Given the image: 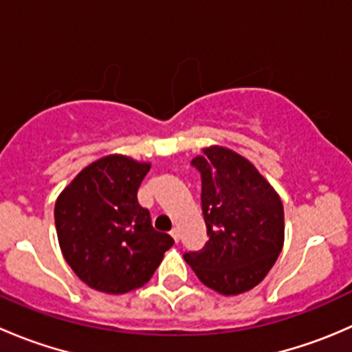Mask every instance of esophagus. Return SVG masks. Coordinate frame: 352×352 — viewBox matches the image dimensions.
I'll return each instance as SVG.
<instances>
[{
  "label": "esophagus",
  "instance_id": "34e87169",
  "mask_svg": "<svg viewBox=\"0 0 352 352\" xmlns=\"http://www.w3.org/2000/svg\"><path fill=\"white\" fill-rule=\"evenodd\" d=\"M170 235H172V239L175 240V242H179V240H180V230L179 228H173L172 232H170Z\"/></svg>",
  "mask_w": 352,
  "mask_h": 352
}]
</instances>
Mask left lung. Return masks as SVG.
Masks as SVG:
<instances>
[{
    "label": "left lung",
    "mask_w": 352,
    "mask_h": 352,
    "mask_svg": "<svg viewBox=\"0 0 352 352\" xmlns=\"http://www.w3.org/2000/svg\"><path fill=\"white\" fill-rule=\"evenodd\" d=\"M192 160L201 173V204L209 240L184 254L199 281L232 296L267 276L285 243L278 192L242 155L209 146Z\"/></svg>",
    "instance_id": "1"
}]
</instances>
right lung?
<instances>
[{"instance_id": "right-lung-1", "label": "right lung", "mask_w": 352, "mask_h": 352, "mask_svg": "<svg viewBox=\"0 0 352 352\" xmlns=\"http://www.w3.org/2000/svg\"><path fill=\"white\" fill-rule=\"evenodd\" d=\"M150 166L124 155L104 156L81 170L56 201L63 255L94 289L124 294L144 286L173 245L138 202Z\"/></svg>"}]
</instances>
